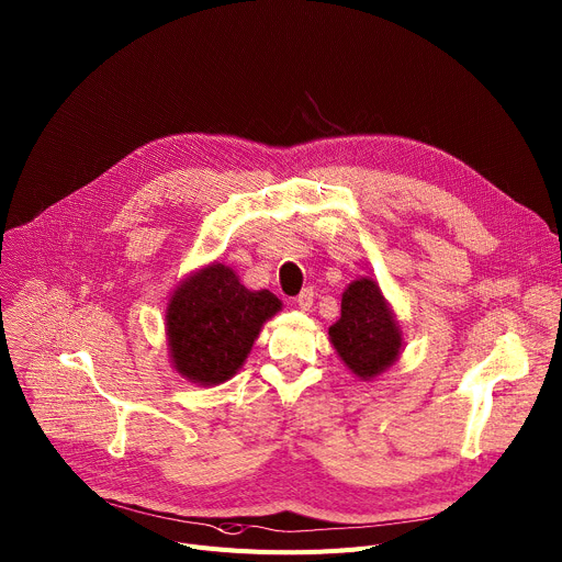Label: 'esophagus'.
I'll use <instances>...</instances> for the list:
<instances>
[{
    "label": "esophagus",
    "instance_id": "esophagus-1",
    "mask_svg": "<svg viewBox=\"0 0 562 562\" xmlns=\"http://www.w3.org/2000/svg\"><path fill=\"white\" fill-rule=\"evenodd\" d=\"M314 289L312 286H307V289H303L301 293H297V297H295V305L301 307L303 312H307L312 305H314Z\"/></svg>",
    "mask_w": 562,
    "mask_h": 562
}]
</instances>
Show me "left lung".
Here are the masks:
<instances>
[{
  "label": "left lung",
  "instance_id": "left-lung-1",
  "mask_svg": "<svg viewBox=\"0 0 562 562\" xmlns=\"http://www.w3.org/2000/svg\"><path fill=\"white\" fill-rule=\"evenodd\" d=\"M329 341L357 378L384 372L400 355L402 339L384 295L368 278L355 280L341 301V318L329 327Z\"/></svg>",
  "mask_w": 562,
  "mask_h": 562
}]
</instances>
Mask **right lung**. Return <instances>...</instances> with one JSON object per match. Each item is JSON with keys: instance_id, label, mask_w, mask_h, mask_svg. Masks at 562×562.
<instances>
[{"instance_id": "add662e5", "label": "right lung", "mask_w": 562, "mask_h": 562, "mask_svg": "<svg viewBox=\"0 0 562 562\" xmlns=\"http://www.w3.org/2000/svg\"><path fill=\"white\" fill-rule=\"evenodd\" d=\"M280 307L271 291H248L228 267L199 271L173 291L167 310L173 368L203 386L231 380Z\"/></svg>"}]
</instances>
